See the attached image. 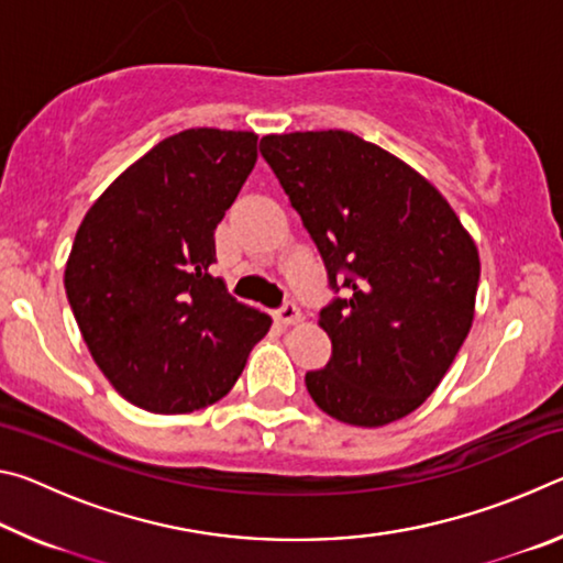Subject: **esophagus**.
Segmentation results:
<instances>
[{"instance_id":"obj_1","label":"esophagus","mask_w":563,"mask_h":563,"mask_svg":"<svg viewBox=\"0 0 563 563\" xmlns=\"http://www.w3.org/2000/svg\"><path fill=\"white\" fill-rule=\"evenodd\" d=\"M275 318H278V322H283V325H295V322L302 320V312L295 302H285L283 308L275 312Z\"/></svg>"}]
</instances>
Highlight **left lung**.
I'll return each mask as SVG.
<instances>
[{
	"label": "left lung",
	"mask_w": 563,
	"mask_h": 563,
	"mask_svg": "<svg viewBox=\"0 0 563 563\" xmlns=\"http://www.w3.org/2000/svg\"><path fill=\"white\" fill-rule=\"evenodd\" d=\"M261 154L318 245L330 362L305 375L330 417L383 427L430 397L474 320L479 253L430 180L350 131L261 139Z\"/></svg>",
	"instance_id": "1"
}]
</instances>
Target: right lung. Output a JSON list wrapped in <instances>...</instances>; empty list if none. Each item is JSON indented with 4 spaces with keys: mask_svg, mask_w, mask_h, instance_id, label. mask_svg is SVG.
Masks as SVG:
<instances>
[{
    "mask_svg": "<svg viewBox=\"0 0 563 563\" xmlns=\"http://www.w3.org/2000/svg\"><path fill=\"white\" fill-rule=\"evenodd\" d=\"M258 161L253 131L188 129L103 190L76 231L66 298L93 362L131 405L184 415L231 393L265 312L213 278L216 225Z\"/></svg>",
    "mask_w": 563,
    "mask_h": 563,
    "instance_id": "obj_1",
    "label": "right lung"
}]
</instances>
